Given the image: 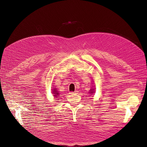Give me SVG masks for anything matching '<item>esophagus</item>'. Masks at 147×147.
Wrapping results in <instances>:
<instances>
[{"mask_svg":"<svg viewBox=\"0 0 147 147\" xmlns=\"http://www.w3.org/2000/svg\"><path fill=\"white\" fill-rule=\"evenodd\" d=\"M77 91H76V92H71V93H70V94H77Z\"/></svg>","mask_w":147,"mask_h":147,"instance_id":"34e87169","label":"esophagus"}]
</instances>
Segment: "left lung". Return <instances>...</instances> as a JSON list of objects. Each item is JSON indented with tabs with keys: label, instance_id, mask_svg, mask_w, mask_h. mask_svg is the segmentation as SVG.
<instances>
[{
	"label": "left lung",
	"instance_id": "left-lung-1",
	"mask_svg": "<svg viewBox=\"0 0 147 147\" xmlns=\"http://www.w3.org/2000/svg\"><path fill=\"white\" fill-rule=\"evenodd\" d=\"M94 89H95V88H92V89H90V91H89V93L91 94V95H92L94 93Z\"/></svg>",
	"mask_w": 147,
	"mask_h": 147
}]
</instances>
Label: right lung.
I'll use <instances>...</instances> for the list:
<instances>
[{
  "label": "right lung",
  "instance_id": "add662e5",
  "mask_svg": "<svg viewBox=\"0 0 147 147\" xmlns=\"http://www.w3.org/2000/svg\"><path fill=\"white\" fill-rule=\"evenodd\" d=\"M53 96L54 97H55V98H57V97H58V96H59V93H58V91L57 90L56 88H54V89H53Z\"/></svg>",
  "mask_w": 147,
  "mask_h": 147
}]
</instances>
